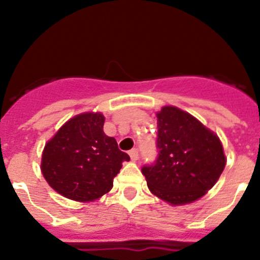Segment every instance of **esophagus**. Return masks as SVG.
Instances as JSON below:
<instances>
[{"mask_svg": "<svg viewBox=\"0 0 260 260\" xmlns=\"http://www.w3.org/2000/svg\"><path fill=\"white\" fill-rule=\"evenodd\" d=\"M129 157L132 161H137L138 157H140V154H138V149L137 148H133L129 151Z\"/></svg>", "mask_w": 260, "mask_h": 260, "instance_id": "34e87169", "label": "esophagus"}]
</instances>
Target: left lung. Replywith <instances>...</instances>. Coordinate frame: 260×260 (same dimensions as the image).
Here are the masks:
<instances>
[{"label": "left lung", "mask_w": 260, "mask_h": 260, "mask_svg": "<svg viewBox=\"0 0 260 260\" xmlns=\"http://www.w3.org/2000/svg\"><path fill=\"white\" fill-rule=\"evenodd\" d=\"M156 161L145 165L149 191L171 205L203 198L224 171L226 158L219 137L176 107L157 113Z\"/></svg>", "instance_id": "1"}]
</instances>
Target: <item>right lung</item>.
<instances>
[{
	"mask_svg": "<svg viewBox=\"0 0 260 260\" xmlns=\"http://www.w3.org/2000/svg\"><path fill=\"white\" fill-rule=\"evenodd\" d=\"M104 115L83 113L68 120L45 145L41 172L56 192L86 203L109 192L129 156L104 133Z\"/></svg>",
	"mask_w": 260,
	"mask_h": 260,
	"instance_id": "right-lung-1",
	"label": "right lung"
}]
</instances>
